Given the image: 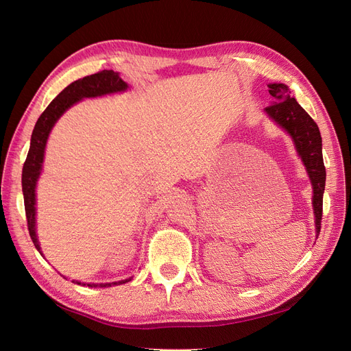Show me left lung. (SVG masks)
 Here are the masks:
<instances>
[{"instance_id":"left-lung-1","label":"left lung","mask_w":351,"mask_h":351,"mask_svg":"<svg viewBox=\"0 0 351 351\" xmlns=\"http://www.w3.org/2000/svg\"><path fill=\"white\" fill-rule=\"evenodd\" d=\"M269 93L274 97V104L265 108L271 119L291 136L295 151L306 167L307 176L313 187V214L315 227L319 236L322 221V204L325 190V165L322 158V137L317 124L312 120L294 98L284 83H269Z\"/></svg>"}]
</instances>
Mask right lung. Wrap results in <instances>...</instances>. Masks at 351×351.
Listing matches in <instances>:
<instances>
[{"label": "right lung", "instance_id": "obj_1", "mask_svg": "<svg viewBox=\"0 0 351 351\" xmlns=\"http://www.w3.org/2000/svg\"><path fill=\"white\" fill-rule=\"evenodd\" d=\"M127 88V83L120 77L119 73L112 70H102L99 73L90 74L83 79L73 82L71 84L62 90L56 99L48 105L47 110L40 114L38 119L34 133H32L29 154L23 165V174H22V187H23V197H25V210H26V219H27V228L32 241H34L38 252H40V246L36 236V199H35V189L36 182L42 171V164H44V154L48 136L52 130V127L57 123L60 117L64 114L71 105L79 102L83 98H95L102 97V95L115 93V92H124ZM132 278L121 280L117 282H107V284H88L89 287H111L117 284L129 282ZM76 284H82L79 281H73ZM86 285V284H83Z\"/></svg>", "mask_w": 351, "mask_h": 351}]
</instances>
